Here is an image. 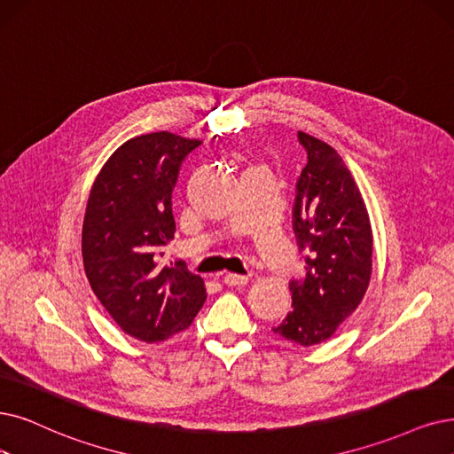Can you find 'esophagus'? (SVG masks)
Returning a JSON list of instances; mask_svg holds the SVG:
<instances>
[{
    "label": "esophagus",
    "mask_w": 454,
    "mask_h": 454,
    "mask_svg": "<svg viewBox=\"0 0 454 454\" xmlns=\"http://www.w3.org/2000/svg\"><path fill=\"white\" fill-rule=\"evenodd\" d=\"M247 276L246 274H225V278H223V283L227 285V286H242V285H246L247 283Z\"/></svg>",
    "instance_id": "1"
}]
</instances>
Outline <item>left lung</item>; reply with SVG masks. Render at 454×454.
Instances as JSON below:
<instances>
[{"instance_id": "1", "label": "left lung", "mask_w": 454, "mask_h": 454, "mask_svg": "<svg viewBox=\"0 0 454 454\" xmlns=\"http://www.w3.org/2000/svg\"><path fill=\"white\" fill-rule=\"evenodd\" d=\"M307 164L296 183L293 229L305 278L288 283L293 311L271 328L281 339L313 347L330 339L364 300L372 268L369 214L342 158L298 132Z\"/></svg>"}]
</instances>
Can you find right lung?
Returning <instances> with one entry per match:
<instances>
[{
    "instance_id": "obj_1",
    "label": "right lung",
    "mask_w": 454,
    "mask_h": 454,
    "mask_svg": "<svg viewBox=\"0 0 454 454\" xmlns=\"http://www.w3.org/2000/svg\"><path fill=\"white\" fill-rule=\"evenodd\" d=\"M201 141L169 132L134 137L106 161L83 217L82 255L90 288L129 335L156 342L186 330L207 294L184 262H161L175 237L171 195Z\"/></svg>"
}]
</instances>
